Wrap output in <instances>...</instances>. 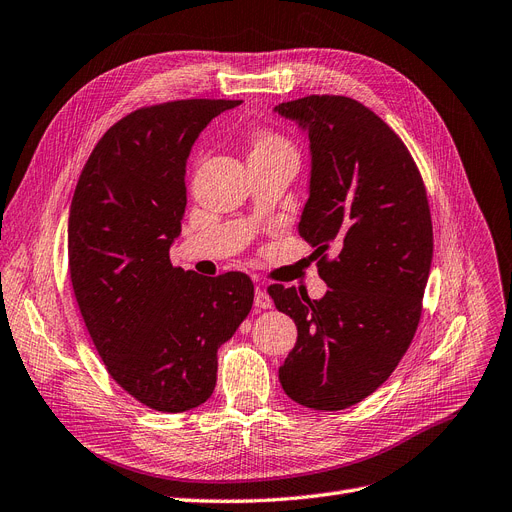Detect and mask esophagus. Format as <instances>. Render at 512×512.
<instances>
[{
  "instance_id": "1",
  "label": "esophagus",
  "mask_w": 512,
  "mask_h": 512,
  "mask_svg": "<svg viewBox=\"0 0 512 512\" xmlns=\"http://www.w3.org/2000/svg\"><path fill=\"white\" fill-rule=\"evenodd\" d=\"M254 304L258 306V309H271L273 306V300L269 296V292L260 288V285H256V292H254Z\"/></svg>"
}]
</instances>
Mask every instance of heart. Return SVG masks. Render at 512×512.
<instances>
[{"mask_svg": "<svg viewBox=\"0 0 512 512\" xmlns=\"http://www.w3.org/2000/svg\"><path fill=\"white\" fill-rule=\"evenodd\" d=\"M248 161H294L298 163V149L290 138L269 130L254 128L248 134Z\"/></svg>", "mask_w": 512, "mask_h": 512, "instance_id": "obj_1", "label": "heart"}]
</instances>
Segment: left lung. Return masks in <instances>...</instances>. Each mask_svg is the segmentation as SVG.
I'll return each mask as SVG.
<instances>
[{
    "label": "left lung",
    "mask_w": 512,
    "mask_h": 512,
    "mask_svg": "<svg viewBox=\"0 0 512 512\" xmlns=\"http://www.w3.org/2000/svg\"><path fill=\"white\" fill-rule=\"evenodd\" d=\"M309 134V201L298 233L309 241L323 298L269 288L298 327L279 367L285 395L336 412L363 401L393 374L422 313L433 260V222L422 176L403 140L361 102L304 96L275 107ZM339 252L327 261L324 250Z\"/></svg>",
    "instance_id": "8db88e82"
}]
</instances>
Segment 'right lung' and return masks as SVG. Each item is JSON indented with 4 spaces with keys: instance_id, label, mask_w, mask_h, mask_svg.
I'll return each mask as SVG.
<instances>
[{
    "instance_id": "right-lung-1",
    "label": "right lung",
    "mask_w": 512,
    "mask_h": 512,
    "mask_svg": "<svg viewBox=\"0 0 512 512\" xmlns=\"http://www.w3.org/2000/svg\"><path fill=\"white\" fill-rule=\"evenodd\" d=\"M241 100L191 98L138 109L98 140L69 212V273L81 317L111 378L157 412L208 401L218 349L254 302L243 273L172 267L197 136Z\"/></svg>"
}]
</instances>
